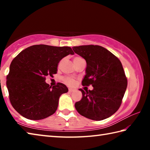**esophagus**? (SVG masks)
I'll use <instances>...</instances> for the list:
<instances>
[{
	"instance_id": "1",
	"label": "esophagus",
	"mask_w": 150,
	"mask_h": 150,
	"mask_svg": "<svg viewBox=\"0 0 150 150\" xmlns=\"http://www.w3.org/2000/svg\"><path fill=\"white\" fill-rule=\"evenodd\" d=\"M75 91V89H74V88H69V92H73V91Z\"/></svg>"
}]
</instances>
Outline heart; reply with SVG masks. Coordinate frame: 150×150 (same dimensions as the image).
<instances>
[{
  "instance_id": "heart-1",
  "label": "heart",
  "mask_w": 150,
  "mask_h": 150,
  "mask_svg": "<svg viewBox=\"0 0 150 150\" xmlns=\"http://www.w3.org/2000/svg\"><path fill=\"white\" fill-rule=\"evenodd\" d=\"M79 59H82V58H81L79 57H76L73 59V61H75ZM63 81H64V82L66 83V84H67L68 85H70V86L73 85L75 83V80L71 77H64L63 78Z\"/></svg>"
}]
</instances>
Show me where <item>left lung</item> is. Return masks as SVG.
Listing matches in <instances>:
<instances>
[{"mask_svg":"<svg viewBox=\"0 0 150 150\" xmlns=\"http://www.w3.org/2000/svg\"><path fill=\"white\" fill-rule=\"evenodd\" d=\"M75 54L87 62L82 85H92L93 89L81 88L83 97L75 107L81 115L93 120H102L114 115L120 106L127 88V79L117 57L100 45L73 47Z\"/></svg>","mask_w":150,"mask_h":150,"instance_id":"left-lung-1","label":"left lung"}]
</instances>
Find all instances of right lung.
<instances>
[{
    "label": "right lung",
    "mask_w": 150,
    "mask_h": 150,
    "mask_svg": "<svg viewBox=\"0 0 150 150\" xmlns=\"http://www.w3.org/2000/svg\"><path fill=\"white\" fill-rule=\"evenodd\" d=\"M69 54L74 52L68 46L34 45L12 60L6 86L10 101L20 115L38 120L55 113L59 96L68 88L61 83L52 87L45 83V77L57 73V64Z\"/></svg>",
    "instance_id": "1"
}]
</instances>
